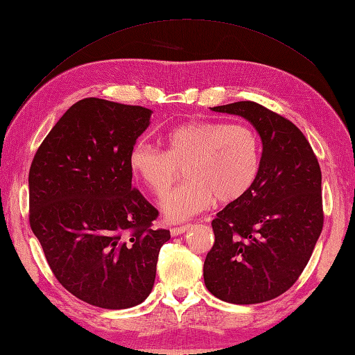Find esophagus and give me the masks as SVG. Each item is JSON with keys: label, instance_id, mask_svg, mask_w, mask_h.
<instances>
[{"label": "esophagus", "instance_id": "esophagus-1", "mask_svg": "<svg viewBox=\"0 0 355 355\" xmlns=\"http://www.w3.org/2000/svg\"><path fill=\"white\" fill-rule=\"evenodd\" d=\"M189 229H191V224L180 225V227H172V229H171V235H172V236H178V235H182V233L187 232Z\"/></svg>", "mask_w": 355, "mask_h": 355}]
</instances>
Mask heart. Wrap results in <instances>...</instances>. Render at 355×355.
<instances>
[{"label":"heart","instance_id":"1","mask_svg":"<svg viewBox=\"0 0 355 355\" xmlns=\"http://www.w3.org/2000/svg\"><path fill=\"white\" fill-rule=\"evenodd\" d=\"M261 141L252 128L224 122H191L166 135V150L135 143L132 173L155 195H163L186 169V183L160 201L171 223L186 221L212 205L236 201L252 189L259 172Z\"/></svg>","mask_w":355,"mask_h":355}]
</instances>
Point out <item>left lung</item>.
I'll use <instances>...</instances> for the list:
<instances>
[{
  "mask_svg": "<svg viewBox=\"0 0 355 355\" xmlns=\"http://www.w3.org/2000/svg\"><path fill=\"white\" fill-rule=\"evenodd\" d=\"M210 110L248 120L262 155L252 189L212 221L205 284L224 302H267L297 281L320 236V166L302 131L262 105L243 101Z\"/></svg>",
  "mask_w": 355,
  "mask_h": 355,
  "instance_id": "obj_1",
  "label": "left lung"
}]
</instances>
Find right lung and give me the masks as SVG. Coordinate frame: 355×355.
<instances>
[{
  "mask_svg": "<svg viewBox=\"0 0 355 355\" xmlns=\"http://www.w3.org/2000/svg\"><path fill=\"white\" fill-rule=\"evenodd\" d=\"M153 111L97 97L51 128L28 172L30 227L53 275L84 302L123 310L153 291L169 230L132 187L130 153Z\"/></svg>",
  "mask_w": 355,
  "mask_h": 355,
  "instance_id": "add662e5",
  "label": "right lung"
}]
</instances>
